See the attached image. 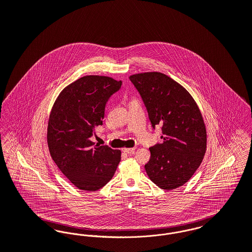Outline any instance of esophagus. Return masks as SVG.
Returning <instances> with one entry per match:
<instances>
[{
  "instance_id": "esophagus-1",
  "label": "esophagus",
  "mask_w": 252,
  "mask_h": 252,
  "mask_svg": "<svg viewBox=\"0 0 252 252\" xmlns=\"http://www.w3.org/2000/svg\"><path fill=\"white\" fill-rule=\"evenodd\" d=\"M123 150H124V152H126L127 154H133L134 152H135V148H124Z\"/></svg>"
}]
</instances>
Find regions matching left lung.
Listing matches in <instances>:
<instances>
[{
    "instance_id": "left-lung-1",
    "label": "left lung",
    "mask_w": 252,
    "mask_h": 252,
    "mask_svg": "<svg viewBox=\"0 0 252 252\" xmlns=\"http://www.w3.org/2000/svg\"><path fill=\"white\" fill-rule=\"evenodd\" d=\"M147 107L151 126H162V144L149 148L145 165L149 179L170 190L186 184L200 166L207 149V131L200 109L180 84L161 72L129 77Z\"/></svg>"
}]
</instances>
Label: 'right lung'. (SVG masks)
Wrapping results in <instances>:
<instances>
[{"instance_id": "1", "label": "right lung", "mask_w": 252, "mask_h": 252, "mask_svg": "<svg viewBox=\"0 0 252 252\" xmlns=\"http://www.w3.org/2000/svg\"><path fill=\"white\" fill-rule=\"evenodd\" d=\"M122 87L110 77L84 76L63 89L51 109L47 145L53 161L76 188L95 191L111 180L121 151L94 145L95 128L103 125L108 99Z\"/></svg>"}]
</instances>
